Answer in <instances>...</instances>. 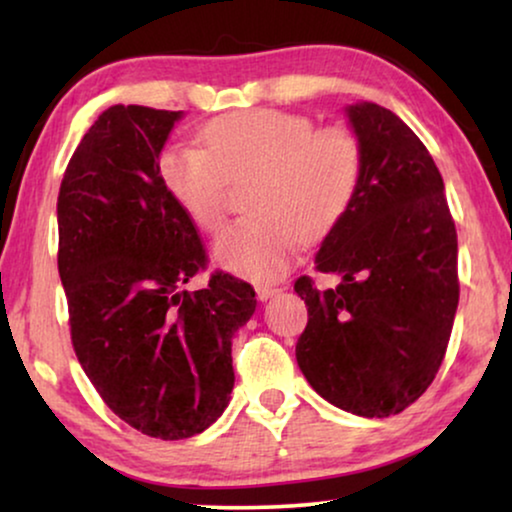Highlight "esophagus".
I'll list each match as a JSON object with an SVG mask.
<instances>
[{
	"instance_id": "1",
	"label": "esophagus",
	"mask_w": 512,
	"mask_h": 512,
	"mask_svg": "<svg viewBox=\"0 0 512 512\" xmlns=\"http://www.w3.org/2000/svg\"><path fill=\"white\" fill-rule=\"evenodd\" d=\"M282 289H279V286H272V284H258L256 286V296H258V300H268V298H272L275 296V293H279Z\"/></svg>"
}]
</instances>
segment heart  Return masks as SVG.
I'll list each match as a JSON object with an SVG mask.
<instances>
[{
  "label": "heart",
  "instance_id": "b5f03b06",
  "mask_svg": "<svg viewBox=\"0 0 512 512\" xmlns=\"http://www.w3.org/2000/svg\"><path fill=\"white\" fill-rule=\"evenodd\" d=\"M200 146H170L160 177L195 226L216 233L226 216L228 181L254 177L247 212L214 244L223 268L249 279H275L300 242H319L349 212L363 177L359 139L319 128L303 114L242 109L214 118Z\"/></svg>",
  "mask_w": 512,
  "mask_h": 512
}]
</instances>
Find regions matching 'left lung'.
Instances as JSON below:
<instances>
[{
  "instance_id": "obj_1",
  "label": "left lung",
  "mask_w": 512,
  "mask_h": 512,
  "mask_svg": "<svg viewBox=\"0 0 512 512\" xmlns=\"http://www.w3.org/2000/svg\"><path fill=\"white\" fill-rule=\"evenodd\" d=\"M363 151L359 193L293 289L307 305L298 366L319 396L361 417L403 412L429 389L459 305L457 228L431 153L394 111L347 107Z\"/></svg>"
}]
</instances>
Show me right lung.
<instances>
[{
    "label": "right lung",
    "instance_id": "add662e5",
    "mask_svg": "<svg viewBox=\"0 0 512 512\" xmlns=\"http://www.w3.org/2000/svg\"><path fill=\"white\" fill-rule=\"evenodd\" d=\"M181 111L116 104L76 146L58 195V270L81 368L109 410L144 436L181 440L226 410L230 345L256 291L207 268L198 228L160 177Z\"/></svg>",
    "mask_w": 512,
    "mask_h": 512
}]
</instances>
